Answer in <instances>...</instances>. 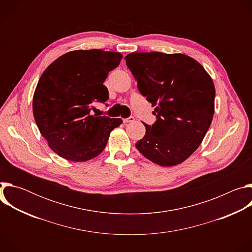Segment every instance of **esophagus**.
Wrapping results in <instances>:
<instances>
[{"mask_svg": "<svg viewBox=\"0 0 252 252\" xmlns=\"http://www.w3.org/2000/svg\"><path fill=\"white\" fill-rule=\"evenodd\" d=\"M132 122H134V118L132 117V116H130L129 118H127V119H124V123H132Z\"/></svg>", "mask_w": 252, "mask_h": 252, "instance_id": "obj_1", "label": "esophagus"}]
</instances>
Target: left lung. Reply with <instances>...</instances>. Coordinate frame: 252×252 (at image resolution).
Returning <instances> with one entry per match:
<instances>
[{"mask_svg":"<svg viewBox=\"0 0 252 252\" xmlns=\"http://www.w3.org/2000/svg\"><path fill=\"white\" fill-rule=\"evenodd\" d=\"M125 59L157 118L153 126L145 124L146 134L135 148L162 166L183 162L210 126L215 98L211 78L198 62L183 54L131 53Z\"/></svg>","mask_w":252,"mask_h":252,"instance_id":"1","label":"left lung"}]
</instances>
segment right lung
<instances>
[{"label": "right lung", "mask_w": 252, "mask_h": 252, "mask_svg": "<svg viewBox=\"0 0 252 252\" xmlns=\"http://www.w3.org/2000/svg\"><path fill=\"white\" fill-rule=\"evenodd\" d=\"M122 58L116 52L79 50L61 56L45 69L33 94L32 113L49 147L60 157L71 161L95 158L123 123L91 115L94 102L109 99L103 83Z\"/></svg>", "instance_id": "add662e5"}]
</instances>
